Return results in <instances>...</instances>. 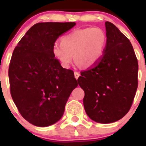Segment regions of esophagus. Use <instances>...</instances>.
<instances>
[{"label":"esophagus","instance_id":"1","mask_svg":"<svg viewBox=\"0 0 146 146\" xmlns=\"http://www.w3.org/2000/svg\"><path fill=\"white\" fill-rule=\"evenodd\" d=\"M74 76H75V78H76V79H78V78L79 76H80V73H79L78 72H77V71H75L74 72Z\"/></svg>","mask_w":146,"mask_h":146}]
</instances>
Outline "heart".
Wrapping results in <instances>:
<instances>
[{
    "mask_svg": "<svg viewBox=\"0 0 146 146\" xmlns=\"http://www.w3.org/2000/svg\"><path fill=\"white\" fill-rule=\"evenodd\" d=\"M107 44V35L99 27H88L74 30L64 35L61 44L53 46L52 54L68 68L73 61V55L78 64L90 68L95 66L101 59Z\"/></svg>",
    "mask_w": 146,
    "mask_h": 146,
    "instance_id": "1",
    "label": "heart"
}]
</instances>
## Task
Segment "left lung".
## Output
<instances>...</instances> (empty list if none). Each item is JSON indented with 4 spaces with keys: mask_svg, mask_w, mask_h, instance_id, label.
<instances>
[{
    "mask_svg": "<svg viewBox=\"0 0 146 146\" xmlns=\"http://www.w3.org/2000/svg\"><path fill=\"white\" fill-rule=\"evenodd\" d=\"M107 44L95 66L80 73L85 112L101 123L115 122L128 113L138 88V60L129 39L110 22L105 23Z\"/></svg>",
    "mask_w": 146,
    "mask_h": 146,
    "instance_id": "left-lung-1",
    "label": "left lung"
}]
</instances>
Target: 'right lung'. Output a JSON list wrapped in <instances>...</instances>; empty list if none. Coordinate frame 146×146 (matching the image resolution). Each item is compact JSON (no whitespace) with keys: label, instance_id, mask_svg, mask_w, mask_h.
I'll use <instances>...</instances> for the list:
<instances>
[{"label":"right lung","instance_id":"1","mask_svg":"<svg viewBox=\"0 0 146 146\" xmlns=\"http://www.w3.org/2000/svg\"><path fill=\"white\" fill-rule=\"evenodd\" d=\"M76 23H39L15 48L8 76L12 98L20 114L36 126L60 120L72 91L78 86L72 70L61 66L52 48L58 36Z\"/></svg>","mask_w":146,"mask_h":146}]
</instances>
